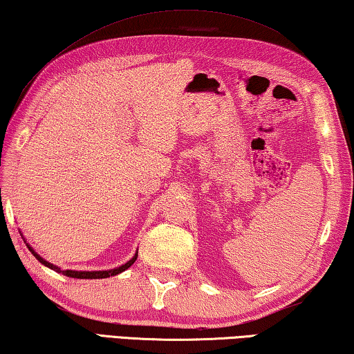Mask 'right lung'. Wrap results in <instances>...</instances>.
I'll use <instances>...</instances> for the list:
<instances>
[{
  "label": "right lung",
  "mask_w": 354,
  "mask_h": 354,
  "mask_svg": "<svg viewBox=\"0 0 354 354\" xmlns=\"http://www.w3.org/2000/svg\"><path fill=\"white\" fill-rule=\"evenodd\" d=\"M26 246L29 248V250L32 254H34V257L35 259L41 263V265H44V266H48V268H50L53 269V271H55V272H62L63 275H66V277H73V279H108V277H113V275H118V274H120V272H124L125 269H128L130 268L134 261H136V259H138V252L134 254V257L133 259L130 260V261H127L125 265H122V266H119V268H114V269H110V271H71V269H66V271H62V269L59 268V266H55V265H53V263H49V261H46L44 259H41L40 255H38L34 249H32L28 243H26Z\"/></svg>",
  "instance_id": "right-lung-1"
}]
</instances>
